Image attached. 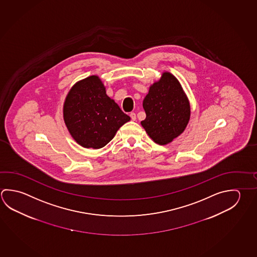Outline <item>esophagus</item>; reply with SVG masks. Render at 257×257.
Wrapping results in <instances>:
<instances>
[{
    "instance_id": "obj_1",
    "label": "esophagus",
    "mask_w": 257,
    "mask_h": 257,
    "mask_svg": "<svg viewBox=\"0 0 257 257\" xmlns=\"http://www.w3.org/2000/svg\"><path fill=\"white\" fill-rule=\"evenodd\" d=\"M130 117L133 121H135L136 120V114H135V113H131Z\"/></svg>"
}]
</instances>
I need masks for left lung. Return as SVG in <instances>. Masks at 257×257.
<instances>
[{"mask_svg": "<svg viewBox=\"0 0 257 257\" xmlns=\"http://www.w3.org/2000/svg\"><path fill=\"white\" fill-rule=\"evenodd\" d=\"M142 121L149 136L160 145L170 144L184 132L190 118L189 99L179 80L170 72L150 86L143 103Z\"/></svg>", "mask_w": 257, "mask_h": 257, "instance_id": "1", "label": "left lung"}]
</instances>
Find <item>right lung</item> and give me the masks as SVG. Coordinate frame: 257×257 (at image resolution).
<instances>
[{
  "mask_svg": "<svg viewBox=\"0 0 257 257\" xmlns=\"http://www.w3.org/2000/svg\"><path fill=\"white\" fill-rule=\"evenodd\" d=\"M63 117L73 139L84 148L100 149L131 120L106 95L103 82L90 76L77 82L65 100Z\"/></svg>",
  "mask_w": 257,
  "mask_h": 257,
  "instance_id": "1",
  "label": "right lung"
}]
</instances>
